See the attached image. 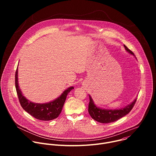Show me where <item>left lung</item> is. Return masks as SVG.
I'll return each mask as SVG.
<instances>
[{"instance_id":"8db88e82","label":"left lung","mask_w":156,"mask_h":156,"mask_svg":"<svg viewBox=\"0 0 156 156\" xmlns=\"http://www.w3.org/2000/svg\"><path fill=\"white\" fill-rule=\"evenodd\" d=\"M124 47L125 50L128 53L132 54L133 55H135L133 52L130 51L125 45H124ZM89 96H90V103H89L88 106V112L94 120L102 123L114 122L127 115L133 108L137 99L136 98L130 104L126 105L124 108L113 110L105 109L98 107L94 104L91 96L89 95Z\"/></svg>"}]
</instances>
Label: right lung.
Here are the masks:
<instances>
[{
	"mask_svg": "<svg viewBox=\"0 0 156 156\" xmlns=\"http://www.w3.org/2000/svg\"><path fill=\"white\" fill-rule=\"evenodd\" d=\"M15 87L18 99L22 108L36 119L43 121L52 120L58 117L62 112L67 94L74 89L73 86L67 88L63 92L60 96L50 102L44 104L32 102L23 95L19 87L18 81V67L15 73Z\"/></svg>",
	"mask_w": 156,
	"mask_h": 156,
	"instance_id": "right-lung-1",
	"label": "right lung"
}]
</instances>
